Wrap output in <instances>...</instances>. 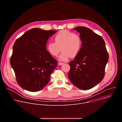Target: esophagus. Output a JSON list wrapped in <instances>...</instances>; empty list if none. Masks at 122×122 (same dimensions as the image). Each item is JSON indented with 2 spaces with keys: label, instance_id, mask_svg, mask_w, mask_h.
Instances as JSON below:
<instances>
[{
  "label": "esophagus",
  "instance_id": "obj_1",
  "mask_svg": "<svg viewBox=\"0 0 122 122\" xmlns=\"http://www.w3.org/2000/svg\"><path fill=\"white\" fill-rule=\"evenodd\" d=\"M64 64V63H62V62H59L58 65H60V66H61V65H63Z\"/></svg>",
  "mask_w": 122,
  "mask_h": 122
}]
</instances>
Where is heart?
<instances>
[{"instance_id":"obj_1","label":"heart","mask_w":122,"mask_h":122,"mask_svg":"<svg viewBox=\"0 0 122 122\" xmlns=\"http://www.w3.org/2000/svg\"><path fill=\"white\" fill-rule=\"evenodd\" d=\"M55 41L47 43V51L51 56L56 57L61 50L59 60L62 61H66L70 57H76L82 46V41L79 35L66 30L59 31L55 37Z\"/></svg>"}]
</instances>
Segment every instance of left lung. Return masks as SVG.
<instances>
[{"label":"left lung","instance_id":"obj_1","mask_svg":"<svg viewBox=\"0 0 122 122\" xmlns=\"http://www.w3.org/2000/svg\"><path fill=\"white\" fill-rule=\"evenodd\" d=\"M80 33L82 46L78 55L69 62L68 78L82 90L93 88L103 79L109 55L102 37L84 26L73 28Z\"/></svg>","mask_w":122,"mask_h":122}]
</instances>
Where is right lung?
<instances>
[{
  "label": "right lung",
  "mask_w": 122,
  "mask_h": 122,
  "mask_svg": "<svg viewBox=\"0 0 122 122\" xmlns=\"http://www.w3.org/2000/svg\"><path fill=\"white\" fill-rule=\"evenodd\" d=\"M56 30L34 28L17 39L10 63L17 83L31 92L41 90L49 82L57 61L46 50V44Z\"/></svg>",
  "instance_id": "add662e5"
}]
</instances>
